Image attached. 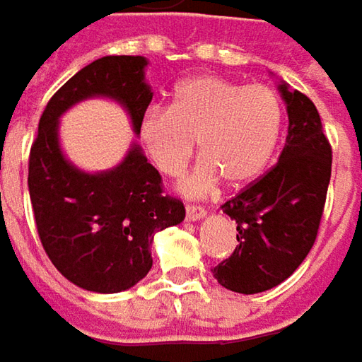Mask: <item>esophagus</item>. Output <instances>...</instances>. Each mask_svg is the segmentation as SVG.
I'll list each match as a JSON object with an SVG mask.
<instances>
[{
  "label": "esophagus",
  "instance_id": "1",
  "mask_svg": "<svg viewBox=\"0 0 362 362\" xmlns=\"http://www.w3.org/2000/svg\"><path fill=\"white\" fill-rule=\"evenodd\" d=\"M185 214H187V220H191V222H197V220L206 218V209L199 208V206H187Z\"/></svg>",
  "mask_w": 362,
  "mask_h": 362
}]
</instances>
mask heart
<instances>
[{"mask_svg":"<svg viewBox=\"0 0 362 362\" xmlns=\"http://www.w3.org/2000/svg\"><path fill=\"white\" fill-rule=\"evenodd\" d=\"M283 107L267 85H243L218 75L183 81L171 107L151 105L138 119V138L156 171L175 177L195 151L204 156L185 175L179 191L202 197L216 189L220 177L243 187L269 165L279 140Z\"/></svg>","mask_w":362,"mask_h":362,"instance_id":"heart-1","label":"heart"}]
</instances>
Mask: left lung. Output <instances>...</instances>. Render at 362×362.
<instances>
[{
    "label": "left lung",
    "instance_id": "8db88e82",
    "mask_svg": "<svg viewBox=\"0 0 362 362\" xmlns=\"http://www.w3.org/2000/svg\"><path fill=\"white\" fill-rule=\"evenodd\" d=\"M287 105V138L279 163L228 199L236 220V248L211 269L222 287L261 293L293 275L316 243L332 173V148L314 101L279 85Z\"/></svg>",
    "mask_w": 362,
    "mask_h": 362
}]
</instances>
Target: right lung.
Instances as JSON below:
<instances>
[{"label": "right lung", "instance_id": "add662e5", "mask_svg": "<svg viewBox=\"0 0 362 362\" xmlns=\"http://www.w3.org/2000/svg\"><path fill=\"white\" fill-rule=\"evenodd\" d=\"M144 57H103L83 66L46 103L30 148L28 189L36 230L48 259L77 287L118 293L153 267L156 232L185 218L183 202L163 193V179L132 144L118 167L83 173L64 158L59 118L87 98L119 101L138 119L153 100Z\"/></svg>", "mask_w": 362, "mask_h": 362}]
</instances>
